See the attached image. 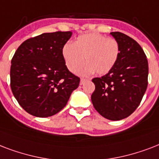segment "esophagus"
I'll return each mask as SVG.
<instances>
[{
	"mask_svg": "<svg viewBox=\"0 0 159 159\" xmlns=\"http://www.w3.org/2000/svg\"><path fill=\"white\" fill-rule=\"evenodd\" d=\"M87 81V80H85V79H80V84L82 85V84H84V82H86Z\"/></svg>",
	"mask_w": 159,
	"mask_h": 159,
	"instance_id": "obj_1",
	"label": "esophagus"
}]
</instances>
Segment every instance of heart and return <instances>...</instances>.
<instances>
[{
  "mask_svg": "<svg viewBox=\"0 0 159 159\" xmlns=\"http://www.w3.org/2000/svg\"><path fill=\"white\" fill-rule=\"evenodd\" d=\"M119 44L114 38H108L99 33H87L77 37L73 45L66 44L63 47L62 55L66 67L75 73L83 64L79 74L89 75L94 71L103 75L109 73L119 59Z\"/></svg>",
  "mask_w": 159,
  "mask_h": 159,
  "instance_id": "heart-1",
  "label": "heart"
}]
</instances>
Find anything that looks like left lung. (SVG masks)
I'll return each mask as SVG.
<instances>
[{
  "mask_svg": "<svg viewBox=\"0 0 159 159\" xmlns=\"http://www.w3.org/2000/svg\"><path fill=\"white\" fill-rule=\"evenodd\" d=\"M110 35L119 42L120 53L109 73L92 81L95 89L91 95L94 109L109 120H121L139 105L148 86V65L142 47L121 32Z\"/></svg>",
  "mask_w": 159,
  "mask_h": 159,
  "instance_id": "left-lung-1",
  "label": "left lung"
}]
</instances>
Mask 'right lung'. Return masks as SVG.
Returning <instances> with one entry per match:
<instances>
[{
    "mask_svg": "<svg viewBox=\"0 0 159 159\" xmlns=\"http://www.w3.org/2000/svg\"><path fill=\"white\" fill-rule=\"evenodd\" d=\"M71 31L44 33L20 45L11 60V88L23 109L46 118L66 106L80 78L69 71L63 58Z\"/></svg>",
    "mask_w": 159,
    "mask_h": 159,
    "instance_id": "1",
    "label": "right lung"
}]
</instances>
